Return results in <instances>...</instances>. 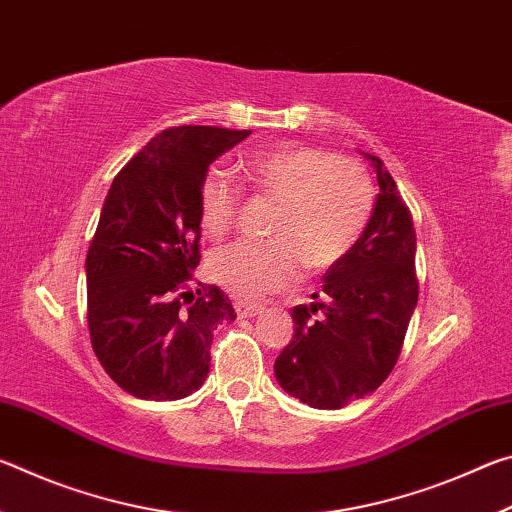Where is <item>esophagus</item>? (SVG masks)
Listing matches in <instances>:
<instances>
[{
  "mask_svg": "<svg viewBox=\"0 0 512 512\" xmlns=\"http://www.w3.org/2000/svg\"><path fill=\"white\" fill-rule=\"evenodd\" d=\"M259 305H253V302H235V311L237 314L241 316V318H253V316H257L259 314Z\"/></svg>",
  "mask_w": 512,
  "mask_h": 512,
  "instance_id": "1",
  "label": "esophagus"
}]
</instances>
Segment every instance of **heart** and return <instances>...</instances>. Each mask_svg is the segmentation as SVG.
Returning <instances> with one entry per match:
<instances>
[{"mask_svg":"<svg viewBox=\"0 0 512 512\" xmlns=\"http://www.w3.org/2000/svg\"><path fill=\"white\" fill-rule=\"evenodd\" d=\"M241 169L259 194L280 201L268 241H235L210 257V273L239 298H262L298 275L302 262L323 271L350 253L370 221L372 183L354 160L314 146H277L255 153ZM241 196L228 173L210 171L201 187V225L225 235L241 214Z\"/></svg>","mask_w":512,"mask_h":512,"instance_id":"b5f03b06","label":"heart"}]
</instances>
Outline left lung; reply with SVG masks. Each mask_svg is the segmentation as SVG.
<instances>
[{
  "mask_svg": "<svg viewBox=\"0 0 512 512\" xmlns=\"http://www.w3.org/2000/svg\"><path fill=\"white\" fill-rule=\"evenodd\" d=\"M363 155L377 171L375 210L357 246L327 268L320 300L293 307V341L275 359L277 384L314 409L377 391L418 305L413 216L384 162Z\"/></svg>",
  "mask_w": 512,
  "mask_h": 512,
  "instance_id": "left-lung-1",
  "label": "left lung"
}]
</instances>
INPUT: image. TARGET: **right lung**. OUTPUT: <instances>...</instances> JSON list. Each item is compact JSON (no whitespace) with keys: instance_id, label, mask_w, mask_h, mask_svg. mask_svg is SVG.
<instances>
[{"instance_id":"obj_1","label":"right lung","mask_w":512,"mask_h":512,"mask_svg":"<svg viewBox=\"0 0 512 512\" xmlns=\"http://www.w3.org/2000/svg\"><path fill=\"white\" fill-rule=\"evenodd\" d=\"M250 131L173 126L112 180L85 259L92 350L140 400H183L210 372L212 334L235 320L219 287L192 291L201 262V187Z\"/></svg>"}]
</instances>
